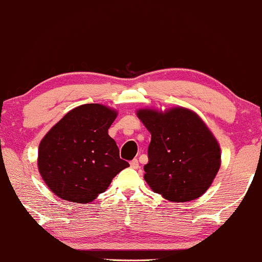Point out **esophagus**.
Listing matches in <instances>:
<instances>
[{"label":"esophagus","mask_w":262,"mask_h":262,"mask_svg":"<svg viewBox=\"0 0 262 262\" xmlns=\"http://www.w3.org/2000/svg\"><path fill=\"white\" fill-rule=\"evenodd\" d=\"M130 166H131V168H134V169H138V168H139V162H138V160H137V159L132 160L131 162H130Z\"/></svg>","instance_id":"esophagus-1"}]
</instances>
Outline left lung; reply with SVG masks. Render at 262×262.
Returning a JSON list of instances; mask_svg holds the SVG:
<instances>
[{
  "label": "left lung",
  "mask_w": 262,
  "mask_h": 262,
  "mask_svg": "<svg viewBox=\"0 0 262 262\" xmlns=\"http://www.w3.org/2000/svg\"><path fill=\"white\" fill-rule=\"evenodd\" d=\"M137 117L151 134L144 180L174 203L203 195L221 167V146L207 125L186 107L141 108Z\"/></svg>",
  "instance_id": "obj_1"
}]
</instances>
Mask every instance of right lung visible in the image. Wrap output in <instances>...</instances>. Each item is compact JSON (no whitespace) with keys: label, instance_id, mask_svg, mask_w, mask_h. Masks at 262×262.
I'll list each match as a JSON object with an SVG mask.
<instances>
[{"label":"right lung","instance_id":"right-lung-1","mask_svg":"<svg viewBox=\"0 0 262 262\" xmlns=\"http://www.w3.org/2000/svg\"><path fill=\"white\" fill-rule=\"evenodd\" d=\"M117 116L111 107L85 103L68 112L41 139L38 170L60 199L91 203L130 166L108 135Z\"/></svg>","mask_w":262,"mask_h":262}]
</instances>
